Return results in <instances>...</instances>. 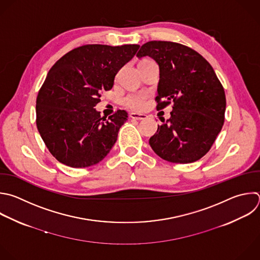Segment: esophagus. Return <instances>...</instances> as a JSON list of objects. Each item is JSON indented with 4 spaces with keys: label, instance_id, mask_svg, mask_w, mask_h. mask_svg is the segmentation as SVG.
I'll list each match as a JSON object with an SVG mask.
<instances>
[{
    "label": "esophagus",
    "instance_id": "1",
    "mask_svg": "<svg viewBox=\"0 0 260 260\" xmlns=\"http://www.w3.org/2000/svg\"><path fill=\"white\" fill-rule=\"evenodd\" d=\"M129 116H131V118L137 119V120H144L147 118L146 114H140V113H136V112H132L129 114Z\"/></svg>",
    "mask_w": 260,
    "mask_h": 260
}]
</instances>
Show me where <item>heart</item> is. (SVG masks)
<instances>
[{
	"instance_id": "1",
	"label": "heart",
	"mask_w": 260,
	"mask_h": 260,
	"mask_svg": "<svg viewBox=\"0 0 260 260\" xmlns=\"http://www.w3.org/2000/svg\"><path fill=\"white\" fill-rule=\"evenodd\" d=\"M148 61V60H143ZM150 94L145 91H139V92H132L126 94L122 98V104L132 110H143L146 107L147 100L149 99Z\"/></svg>"
}]
</instances>
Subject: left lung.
Here are the masks:
<instances>
[{
	"instance_id": "8db88e82",
	"label": "left lung",
	"mask_w": 260,
	"mask_h": 260,
	"mask_svg": "<svg viewBox=\"0 0 260 260\" xmlns=\"http://www.w3.org/2000/svg\"><path fill=\"white\" fill-rule=\"evenodd\" d=\"M145 56L159 65L157 110L172 104L170 118L162 120L149 144L168 162H195L210 150L222 128L223 86L209 62L182 44L151 41L137 54L138 58Z\"/></svg>"
}]
</instances>
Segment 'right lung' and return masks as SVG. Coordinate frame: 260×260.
<instances>
[{"label":"right lung","mask_w":260,"mask_h":260,"mask_svg":"<svg viewBox=\"0 0 260 260\" xmlns=\"http://www.w3.org/2000/svg\"><path fill=\"white\" fill-rule=\"evenodd\" d=\"M139 45H84L61 57L50 69L37 97V127L50 153L75 168L102 161L127 120L125 110L108 119L94 108L112 89L118 70Z\"/></svg>","instance_id":"obj_1"}]
</instances>
